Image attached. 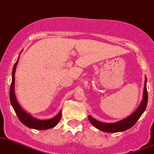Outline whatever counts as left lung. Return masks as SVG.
Segmentation results:
<instances>
[{
    "label": "left lung",
    "mask_w": 154,
    "mask_h": 154,
    "mask_svg": "<svg viewBox=\"0 0 154 154\" xmlns=\"http://www.w3.org/2000/svg\"><path fill=\"white\" fill-rule=\"evenodd\" d=\"M147 101H148V94H147L146 90V77L145 79V84H144V89H143V100L140 106L138 107L136 111L133 112L131 115L127 117L126 118H124L121 121L114 122V123H104L101 122L99 121L96 120L92 116L89 115V121L93 125L95 128H98L99 130H101L105 132H124L125 130L128 129L131 127L136 124L138 119L141 117L143 112L145 111L146 107L147 105Z\"/></svg>",
    "instance_id": "8db88e82"
}]
</instances>
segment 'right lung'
<instances>
[{"mask_svg": "<svg viewBox=\"0 0 154 154\" xmlns=\"http://www.w3.org/2000/svg\"><path fill=\"white\" fill-rule=\"evenodd\" d=\"M18 57L16 63L14 64L12 70V81H11V88H10V101L12 107L14 108V111L16 113L18 119L20 120L22 124L30 128H34V129L38 130H46L49 128H54L57 125L61 118V111H59V113L55 117L51 119L47 120H40L38 118H34L32 115H30L27 112L22 108L18 100H17L15 93H14V73L16 70V66L18 62Z\"/></svg>", "mask_w": 154, "mask_h": 154, "instance_id": "right-lung-1", "label": "right lung"}]
</instances>
